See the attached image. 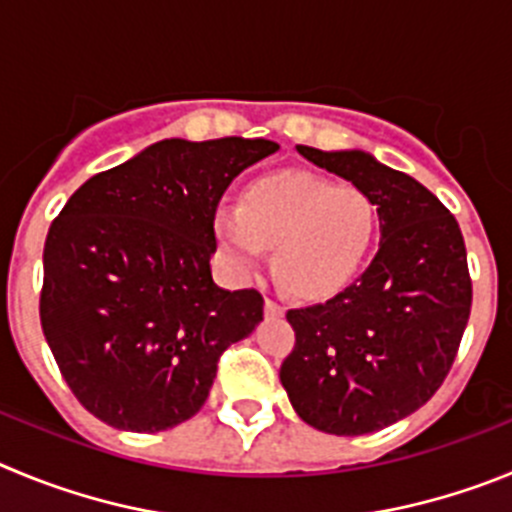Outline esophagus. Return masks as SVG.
Wrapping results in <instances>:
<instances>
[{"mask_svg": "<svg viewBox=\"0 0 512 512\" xmlns=\"http://www.w3.org/2000/svg\"><path fill=\"white\" fill-rule=\"evenodd\" d=\"M265 313L267 316H283L285 306H280V303L273 301V298H265Z\"/></svg>", "mask_w": 512, "mask_h": 512, "instance_id": "esophagus-1", "label": "esophagus"}]
</instances>
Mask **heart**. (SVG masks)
I'll return each instance as SVG.
<instances>
[{"mask_svg":"<svg viewBox=\"0 0 512 512\" xmlns=\"http://www.w3.org/2000/svg\"><path fill=\"white\" fill-rule=\"evenodd\" d=\"M214 232L237 265L273 245V270L301 298H329L359 273L377 237V209L365 191L301 170L252 178L239 206H219Z\"/></svg>","mask_w":512,"mask_h":512,"instance_id":"1","label":"heart"}]
</instances>
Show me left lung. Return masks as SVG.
Masks as SVG:
<instances>
[{
    "label": "left lung",
    "mask_w": 512,
    "mask_h": 512,
    "mask_svg": "<svg viewBox=\"0 0 512 512\" xmlns=\"http://www.w3.org/2000/svg\"><path fill=\"white\" fill-rule=\"evenodd\" d=\"M296 150L370 196L380 250L342 293L285 313L296 344L280 382L308 426L372 434L418 411L454 365L472 308L462 229L426 186L372 155Z\"/></svg>",
    "instance_id": "8db88e82"
}]
</instances>
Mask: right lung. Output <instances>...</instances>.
I'll return each mask as SVG.
<instances>
[{"mask_svg":"<svg viewBox=\"0 0 512 512\" xmlns=\"http://www.w3.org/2000/svg\"><path fill=\"white\" fill-rule=\"evenodd\" d=\"M270 140H163L96 173L50 224L40 324L99 421L155 434L201 411L219 357L262 321L255 288L211 278L214 214Z\"/></svg>","mask_w":512,"mask_h":512,"instance_id":"1","label":"right lung"}]
</instances>
